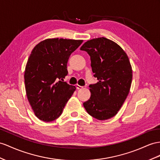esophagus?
Segmentation results:
<instances>
[{
  "instance_id": "1",
  "label": "esophagus",
  "mask_w": 160,
  "mask_h": 160,
  "mask_svg": "<svg viewBox=\"0 0 160 160\" xmlns=\"http://www.w3.org/2000/svg\"><path fill=\"white\" fill-rule=\"evenodd\" d=\"M76 88H77L78 89H81V88H84V87H82V86H80L79 84H76Z\"/></svg>"
}]
</instances>
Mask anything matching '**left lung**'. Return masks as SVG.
<instances>
[{
  "mask_svg": "<svg viewBox=\"0 0 160 160\" xmlns=\"http://www.w3.org/2000/svg\"><path fill=\"white\" fill-rule=\"evenodd\" d=\"M80 50L91 57L98 80L89 85L91 96L84 107L97 120L109 119L118 113L130 91L132 71L128 57L119 45L104 37L88 40Z\"/></svg>",
  "mask_w": 160,
  "mask_h": 160,
  "instance_id": "1",
  "label": "left lung"
}]
</instances>
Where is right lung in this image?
<instances>
[{
    "label": "right lung",
    "instance_id": "right-lung-1",
    "mask_svg": "<svg viewBox=\"0 0 160 160\" xmlns=\"http://www.w3.org/2000/svg\"><path fill=\"white\" fill-rule=\"evenodd\" d=\"M82 40L47 39L33 48L24 73L28 101L36 116L52 122L63 112L65 105L75 91L74 86L63 81L68 75L69 56Z\"/></svg>",
    "mask_w": 160,
    "mask_h": 160
}]
</instances>
